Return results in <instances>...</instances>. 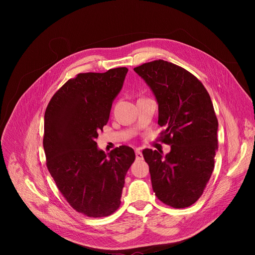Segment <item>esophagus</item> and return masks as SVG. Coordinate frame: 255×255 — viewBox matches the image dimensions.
<instances>
[{"label": "esophagus", "mask_w": 255, "mask_h": 255, "mask_svg": "<svg viewBox=\"0 0 255 255\" xmlns=\"http://www.w3.org/2000/svg\"><path fill=\"white\" fill-rule=\"evenodd\" d=\"M135 156H136V160H141L142 159V153L140 152L139 149L135 150Z\"/></svg>", "instance_id": "1"}]
</instances>
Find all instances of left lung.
<instances>
[{
    "mask_svg": "<svg viewBox=\"0 0 255 255\" xmlns=\"http://www.w3.org/2000/svg\"><path fill=\"white\" fill-rule=\"evenodd\" d=\"M158 103L161 136L170 144L161 151L144 149L153 190L172 208H187L202 196L218 150V121L204 85L182 67L157 60L135 67Z\"/></svg>",
    "mask_w": 255,
    "mask_h": 255,
    "instance_id": "8db88e82",
    "label": "left lung"
}]
</instances>
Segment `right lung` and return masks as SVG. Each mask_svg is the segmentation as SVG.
I'll use <instances>...</instances> for the list:
<instances>
[{
  "label": "right lung",
  "mask_w": 255,
  "mask_h": 255,
  "mask_svg": "<svg viewBox=\"0 0 255 255\" xmlns=\"http://www.w3.org/2000/svg\"><path fill=\"white\" fill-rule=\"evenodd\" d=\"M127 72L121 67L79 73L52 96L45 111L48 171L69 205L89 217L110 216L120 207L125 176L135 159L130 146L105 154L96 142Z\"/></svg>",
  "instance_id": "1"
}]
</instances>
